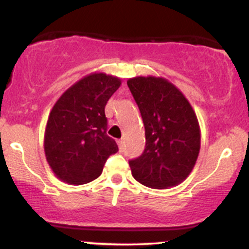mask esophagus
<instances>
[{
    "mask_svg": "<svg viewBox=\"0 0 249 249\" xmlns=\"http://www.w3.org/2000/svg\"><path fill=\"white\" fill-rule=\"evenodd\" d=\"M117 144H118V147H119V151L124 150V141L123 139H119V141H117Z\"/></svg>",
    "mask_w": 249,
    "mask_h": 249,
    "instance_id": "34e87169",
    "label": "esophagus"
}]
</instances>
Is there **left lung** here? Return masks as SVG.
Wrapping results in <instances>:
<instances>
[{
  "instance_id": "1",
  "label": "left lung",
  "mask_w": 249,
  "mask_h": 249,
  "mask_svg": "<svg viewBox=\"0 0 249 249\" xmlns=\"http://www.w3.org/2000/svg\"><path fill=\"white\" fill-rule=\"evenodd\" d=\"M127 87L141 110L146 145L128 161L133 178L151 188L179 185L192 172L200 151V126L192 105L162 77H134Z\"/></svg>"
}]
</instances>
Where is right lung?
Wrapping results in <instances>:
<instances>
[{
	"instance_id": "1",
	"label": "right lung",
	"mask_w": 249,
	"mask_h": 249,
	"mask_svg": "<svg viewBox=\"0 0 249 249\" xmlns=\"http://www.w3.org/2000/svg\"><path fill=\"white\" fill-rule=\"evenodd\" d=\"M121 84L118 77L93 72L71 85L55 103L45 127L44 153L62 181H92L118 151L115 139L107 134L105 105Z\"/></svg>"
}]
</instances>
